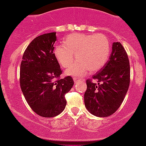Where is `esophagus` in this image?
I'll return each mask as SVG.
<instances>
[{
	"label": "esophagus",
	"instance_id": "1",
	"mask_svg": "<svg viewBox=\"0 0 146 146\" xmlns=\"http://www.w3.org/2000/svg\"><path fill=\"white\" fill-rule=\"evenodd\" d=\"M73 80H74V82H77V81H79V80H79V78H78V77H74V78H73Z\"/></svg>",
	"mask_w": 146,
	"mask_h": 146
}]
</instances>
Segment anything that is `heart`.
Wrapping results in <instances>:
<instances>
[{"mask_svg":"<svg viewBox=\"0 0 146 146\" xmlns=\"http://www.w3.org/2000/svg\"><path fill=\"white\" fill-rule=\"evenodd\" d=\"M110 53V41L102 34L71 35L64 40V44L58 45L54 50L55 56L64 68L71 65L76 56L77 61L66 71L68 75L76 77L101 69Z\"/></svg>","mask_w":146,"mask_h":146,"instance_id":"1","label":"heart"}]
</instances>
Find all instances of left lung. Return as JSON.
<instances>
[{
	"instance_id": "8db88e82",
	"label": "left lung",
	"mask_w": 146,
	"mask_h": 146,
	"mask_svg": "<svg viewBox=\"0 0 146 146\" xmlns=\"http://www.w3.org/2000/svg\"><path fill=\"white\" fill-rule=\"evenodd\" d=\"M93 78L98 83L91 79L86 80L85 107L96 117H109L121 106L130 82L129 58L120 42H113L109 60Z\"/></svg>"
}]
</instances>
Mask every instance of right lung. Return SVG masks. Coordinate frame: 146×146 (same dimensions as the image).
I'll list each match as a JSON object with an SVG mask.
<instances>
[{
  "mask_svg": "<svg viewBox=\"0 0 146 146\" xmlns=\"http://www.w3.org/2000/svg\"><path fill=\"white\" fill-rule=\"evenodd\" d=\"M56 33L35 37L27 46L20 66V87L32 110L42 117H56L66 105L65 95L74 80L61 79L60 65L53 53Z\"/></svg>",
  "mask_w": 146,
  "mask_h": 146,
  "instance_id": "1",
  "label": "right lung"
}]
</instances>
